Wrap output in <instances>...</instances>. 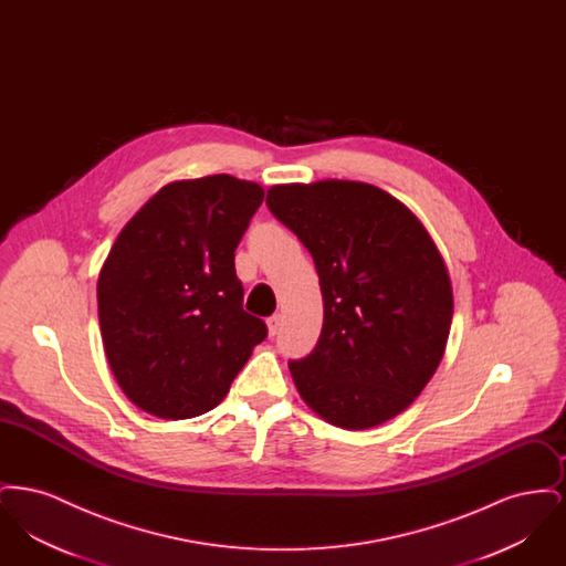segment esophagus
Here are the masks:
<instances>
[{
	"label": "esophagus",
	"instance_id": "obj_1",
	"mask_svg": "<svg viewBox=\"0 0 566 566\" xmlns=\"http://www.w3.org/2000/svg\"><path fill=\"white\" fill-rule=\"evenodd\" d=\"M280 326H282V316H280V314H273L270 321H268V331H270L271 337H273V335H277Z\"/></svg>",
	"mask_w": 566,
	"mask_h": 566
}]
</instances>
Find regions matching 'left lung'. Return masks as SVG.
Wrapping results in <instances>:
<instances>
[{"label": "left lung", "instance_id": "left-lung-1", "mask_svg": "<svg viewBox=\"0 0 566 566\" xmlns=\"http://www.w3.org/2000/svg\"><path fill=\"white\" fill-rule=\"evenodd\" d=\"M268 206L321 277V339L289 363L301 399L342 429L384 424L443 358L454 296L441 252L418 216L374 185H275Z\"/></svg>", "mask_w": 566, "mask_h": 566}]
</instances>
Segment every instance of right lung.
Here are the masks:
<instances>
[{"label": "right lung", "instance_id": "add662e5", "mask_svg": "<svg viewBox=\"0 0 566 566\" xmlns=\"http://www.w3.org/2000/svg\"><path fill=\"white\" fill-rule=\"evenodd\" d=\"M265 190L216 174L155 192L123 227L97 280L104 350L139 409L185 420L220 403L263 321L243 312L235 248Z\"/></svg>", "mask_w": 566, "mask_h": 566}]
</instances>
